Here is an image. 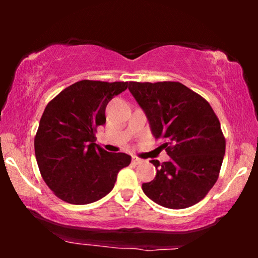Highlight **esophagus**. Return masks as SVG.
I'll list each match as a JSON object with an SVG mask.
<instances>
[{"instance_id": "34e87169", "label": "esophagus", "mask_w": 258, "mask_h": 258, "mask_svg": "<svg viewBox=\"0 0 258 258\" xmlns=\"http://www.w3.org/2000/svg\"><path fill=\"white\" fill-rule=\"evenodd\" d=\"M132 162L134 164H141V163H142V160H141V158H139V157H136V156H133Z\"/></svg>"}]
</instances>
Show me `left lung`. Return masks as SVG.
Instances as JSON below:
<instances>
[{
  "instance_id": "1",
  "label": "left lung",
  "mask_w": 258,
  "mask_h": 258,
  "mask_svg": "<svg viewBox=\"0 0 258 258\" xmlns=\"http://www.w3.org/2000/svg\"><path fill=\"white\" fill-rule=\"evenodd\" d=\"M155 139L170 157L153 160L156 176L142 190L155 203L185 209L203 200L218 178L225 154L221 124L210 104L179 82H129Z\"/></svg>"
}]
</instances>
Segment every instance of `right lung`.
Returning a JSON list of instances; mask_svg holds the SVG:
<instances>
[{
  "instance_id": "add662e5",
  "label": "right lung",
  "mask_w": 258,
  "mask_h": 258,
  "mask_svg": "<svg viewBox=\"0 0 258 258\" xmlns=\"http://www.w3.org/2000/svg\"><path fill=\"white\" fill-rule=\"evenodd\" d=\"M128 82L83 80L62 90L45 107L35 136V156L42 177L56 196L70 204H89L108 195L118 171L132 162L123 153L96 144L105 108Z\"/></svg>"
}]
</instances>
